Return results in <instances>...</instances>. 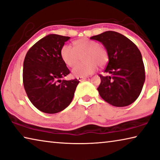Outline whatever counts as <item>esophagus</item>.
<instances>
[{
	"mask_svg": "<svg viewBox=\"0 0 160 160\" xmlns=\"http://www.w3.org/2000/svg\"><path fill=\"white\" fill-rule=\"evenodd\" d=\"M77 79L79 81H82L83 80L87 79V77H78V78H77Z\"/></svg>",
	"mask_w": 160,
	"mask_h": 160,
	"instance_id": "obj_1",
	"label": "esophagus"
}]
</instances>
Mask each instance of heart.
Masks as SVG:
<instances>
[{
	"label": "heart",
	"mask_w": 160,
	"mask_h": 160,
	"mask_svg": "<svg viewBox=\"0 0 160 160\" xmlns=\"http://www.w3.org/2000/svg\"><path fill=\"white\" fill-rule=\"evenodd\" d=\"M75 47L70 45H63L60 55L65 64L70 68L74 67L82 57V64L78 65L72 70L76 78L87 77L93 74L97 70L98 65L103 67L108 62V53L98 42L86 38L78 40L74 42Z\"/></svg>",
	"instance_id": "obj_1"
}]
</instances>
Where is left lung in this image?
<instances>
[{"label":"left lung","instance_id":"8db88e82","mask_svg":"<svg viewBox=\"0 0 160 160\" xmlns=\"http://www.w3.org/2000/svg\"><path fill=\"white\" fill-rule=\"evenodd\" d=\"M90 39L100 42L108 53L109 62L104 72L109 75H99L100 97L115 107L131 105L140 95L145 81L138 48L125 35L115 31H105Z\"/></svg>","mask_w":160,"mask_h":160}]
</instances>
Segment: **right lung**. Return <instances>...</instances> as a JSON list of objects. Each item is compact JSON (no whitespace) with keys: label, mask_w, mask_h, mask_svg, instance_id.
<instances>
[{"label":"right lung","mask_w":160,"mask_h":160,"mask_svg":"<svg viewBox=\"0 0 160 160\" xmlns=\"http://www.w3.org/2000/svg\"><path fill=\"white\" fill-rule=\"evenodd\" d=\"M70 37L49 34L30 48L23 62L22 79L30 102L42 112L55 114L65 110L74 97L80 82L62 78L70 73L60 51Z\"/></svg>","instance_id":"add662e5"}]
</instances>
